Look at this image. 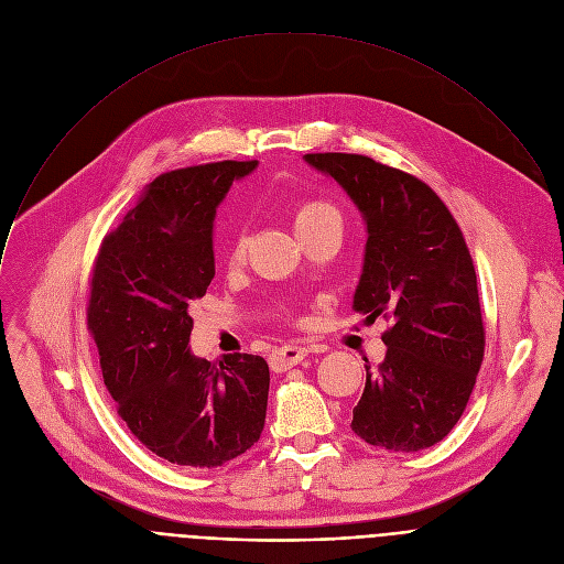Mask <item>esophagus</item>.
<instances>
[{"mask_svg": "<svg viewBox=\"0 0 564 564\" xmlns=\"http://www.w3.org/2000/svg\"><path fill=\"white\" fill-rule=\"evenodd\" d=\"M307 352L310 350L301 348V346H283L270 355V368L274 372H283V370L301 364L307 357Z\"/></svg>", "mask_w": 564, "mask_h": 564, "instance_id": "1", "label": "esophagus"}]
</instances>
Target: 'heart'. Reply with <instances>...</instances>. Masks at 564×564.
<instances>
[{
  "mask_svg": "<svg viewBox=\"0 0 564 564\" xmlns=\"http://www.w3.org/2000/svg\"><path fill=\"white\" fill-rule=\"evenodd\" d=\"M292 225L299 238H305L324 227H341V214L337 207L324 200H301L292 209ZM246 250H248V231L246 227H236L227 246V261L240 263L246 259Z\"/></svg>",
  "mask_w": 564,
  "mask_h": 564,
  "instance_id": "heart-1",
  "label": "heart"
}]
</instances>
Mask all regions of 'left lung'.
<instances>
[{"mask_svg": "<svg viewBox=\"0 0 564 564\" xmlns=\"http://www.w3.org/2000/svg\"><path fill=\"white\" fill-rule=\"evenodd\" d=\"M361 212L366 250L352 307L392 321L377 370L352 411L368 444L413 453L442 442L459 422L485 357L475 268L464 236L420 178L357 153H307Z\"/></svg>", "mask_w": 564, "mask_h": 564, "instance_id": "left-lung-1", "label": "left lung"}]
</instances>
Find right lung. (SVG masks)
<instances>
[{
    "label": "right lung",
    "instance_id": "right-lung-1",
    "mask_svg": "<svg viewBox=\"0 0 564 564\" xmlns=\"http://www.w3.org/2000/svg\"><path fill=\"white\" fill-rule=\"evenodd\" d=\"M250 163L158 176L100 248L89 299L105 386L129 431L158 457L216 468L265 424L270 368L259 355L207 361L189 350V303L214 279V218Z\"/></svg>",
    "mask_w": 564,
    "mask_h": 564
}]
</instances>
